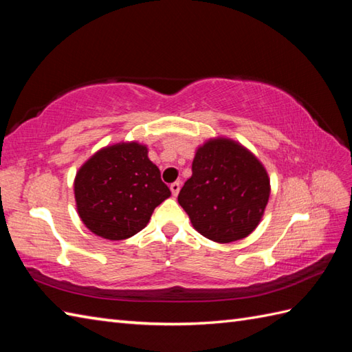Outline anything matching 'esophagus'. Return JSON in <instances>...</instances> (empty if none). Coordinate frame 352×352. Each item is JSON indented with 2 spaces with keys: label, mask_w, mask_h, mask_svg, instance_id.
Masks as SVG:
<instances>
[{
  "label": "esophagus",
  "mask_w": 352,
  "mask_h": 352,
  "mask_svg": "<svg viewBox=\"0 0 352 352\" xmlns=\"http://www.w3.org/2000/svg\"><path fill=\"white\" fill-rule=\"evenodd\" d=\"M180 188H182V183L180 182H174V183L169 186V189H170L172 195H174V197L178 195V192H180Z\"/></svg>",
  "instance_id": "obj_1"
}]
</instances>
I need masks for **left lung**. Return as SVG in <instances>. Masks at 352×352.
Masks as SVG:
<instances>
[{
	"mask_svg": "<svg viewBox=\"0 0 352 352\" xmlns=\"http://www.w3.org/2000/svg\"><path fill=\"white\" fill-rule=\"evenodd\" d=\"M269 193L267 172L257 157L236 140L214 138L197 149L178 204L198 233L230 243L256 230Z\"/></svg>",
	"mask_w": 352,
	"mask_h": 352,
	"instance_id": "obj_1",
	"label": "left lung"
}]
</instances>
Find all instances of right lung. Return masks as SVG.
Wrapping results in <instances>:
<instances>
[{"label": "right lung", "mask_w": 352, "mask_h": 352, "mask_svg": "<svg viewBox=\"0 0 352 352\" xmlns=\"http://www.w3.org/2000/svg\"><path fill=\"white\" fill-rule=\"evenodd\" d=\"M80 219L94 234L124 241L146 227L154 208L170 197L146 145L121 142L101 148L74 180Z\"/></svg>", "instance_id": "right-lung-1"}]
</instances>
